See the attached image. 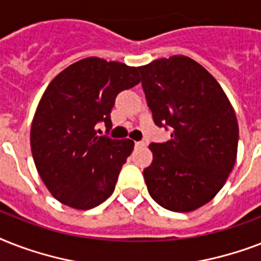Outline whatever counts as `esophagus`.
<instances>
[{"label": "esophagus", "instance_id": "1", "mask_svg": "<svg viewBox=\"0 0 261 261\" xmlns=\"http://www.w3.org/2000/svg\"><path fill=\"white\" fill-rule=\"evenodd\" d=\"M145 146V142L142 141H139V142H135V147H143Z\"/></svg>", "mask_w": 261, "mask_h": 261}]
</instances>
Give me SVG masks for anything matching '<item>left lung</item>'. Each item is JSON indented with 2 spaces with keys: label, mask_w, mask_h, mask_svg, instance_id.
<instances>
[{
  "label": "left lung",
  "mask_w": 261,
  "mask_h": 261,
  "mask_svg": "<svg viewBox=\"0 0 261 261\" xmlns=\"http://www.w3.org/2000/svg\"><path fill=\"white\" fill-rule=\"evenodd\" d=\"M138 70L154 123L172 128L169 141L149 146L147 191L167 210H196L218 194L234 167V110L218 81L188 57L155 59Z\"/></svg>",
  "instance_id": "obj_1"
}]
</instances>
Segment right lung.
<instances>
[{"mask_svg":"<svg viewBox=\"0 0 261 261\" xmlns=\"http://www.w3.org/2000/svg\"><path fill=\"white\" fill-rule=\"evenodd\" d=\"M138 75L137 67L90 57L61 71L44 90L31 126V150L57 200L89 210L112 195L134 142L98 135L97 127H112L115 98L139 84Z\"/></svg>","mask_w":261,"mask_h":261,"instance_id":"add662e5","label":"right lung"}]
</instances>
